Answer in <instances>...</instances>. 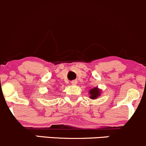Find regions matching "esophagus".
<instances>
[{
    "label": "esophagus",
    "instance_id": "esophagus-1",
    "mask_svg": "<svg viewBox=\"0 0 146 146\" xmlns=\"http://www.w3.org/2000/svg\"><path fill=\"white\" fill-rule=\"evenodd\" d=\"M71 84H72V85L75 86V85H76V84H77V81H75V80H73V81H72Z\"/></svg>",
    "mask_w": 146,
    "mask_h": 146
}]
</instances>
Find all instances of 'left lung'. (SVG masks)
<instances>
[{"mask_svg":"<svg viewBox=\"0 0 146 146\" xmlns=\"http://www.w3.org/2000/svg\"><path fill=\"white\" fill-rule=\"evenodd\" d=\"M89 94H90V98L92 100H96L101 95L102 90L99 88L98 87H94L89 90Z\"/></svg>","mask_w":146,"mask_h":146,"instance_id":"left-lung-1","label":"left lung"}]
</instances>
